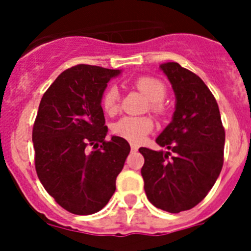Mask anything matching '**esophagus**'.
<instances>
[{
	"instance_id": "esophagus-1",
	"label": "esophagus",
	"mask_w": 251,
	"mask_h": 251,
	"mask_svg": "<svg viewBox=\"0 0 251 251\" xmlns=\"http://www.w3.org/2000/svg\"><path fill=\"white\" fill-rule=\"evenodd\" d=\"M131 151H138V146H136V144H131Z\"/></svg>"
}]
</instances>
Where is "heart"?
<instances>
[{"label":"heart","mask_w":251,"mask_h":251,"mask_svg":"<svg viewBox=\"0 0 251 251\" xmlns=\"http://www.w3.org/2000/svg\"><path fill=\"white\" fill-rule=\"evenodd\" d=\"M135 86L149 100V109L156 115H163L165 107L163 104L166 97V86L160 80L151 76H142L135 81ZM119 91L115 86H111L104 92L102 98L103 109L107 114H115L119 107ZM154 124L147 116L133 118L124 116L113 125V132L119 137L130 142H142L148 133L151 132Z\"/></svg>","instance_id":"heart-1"}]
</instances>
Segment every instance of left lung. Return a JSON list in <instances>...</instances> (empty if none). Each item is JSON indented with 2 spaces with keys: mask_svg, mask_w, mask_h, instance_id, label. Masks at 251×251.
Instances as JSON below:
<instances>
[{
  "mask_svg": "<svg viewBox=\"0 0 251 251\" xmlns=\"http://www.w3.org/2000/svg\"><path fill=\"white\" fill-rule=\"evenodd\" d=\"M160 69L176 97L171 123L155 142L168 151L140 148L147 198L164 211L189 210L201 203L224 165L225 128L216 100L198 75L169 62Z\"/></svg>",
  "mask_w": 251,
  "mask_h": 251,
  "instance_id": "left-lung-1",
  "label": "left lung"
}]
</instances>
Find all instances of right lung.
Here are the masks:
<instances>
[{"label": "right lung", "instance_id": "1", "mask_svg": "<svg viewBox=\"0 0 251 251\" xmlns=\"http://www.w3.org/2000/svg\"><path fill=\"white\" fill-rule=\"evenodd\" d=\"M120 73L78 64L55 78L40 102L32 128L35 168L48 194L72 214H95L108 204L130 153L125 138L105 141L100 105L107 83ZM88 145L95 151L88 152Z\"/></svg>", "mask_w": 251, "mask_h": 251}]
</instances>
